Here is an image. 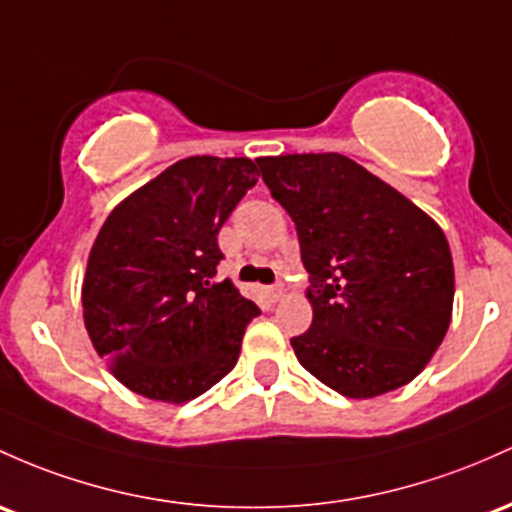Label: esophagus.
I'll return each mask as SVG.
<instances>
[{
	"mask_svg": "<svg viewBox=\"0 0 512 512\" xmlns=\"http://www.w3.org/2000/svg\"><path fill=\"white\" fill-rule=\"evenodd\" d=\"M269 296H272V301H279V299H284V296H286V286H284V284H277V286H272V289H269Z\"/></svg>",
	"mask_w": 512,
	"mask_h": 512,
	"instance_id": "34e87169",
	"label": "esophagus"
}]
</instances>
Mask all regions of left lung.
Returning <instances> with one entry per match:
<instances>
[{"instance_id":"left-lung-1","label":"left lung","mask_w":512,"mask_h":512,"mask_svg":"<svg viewBox=\"0 0 512 512\" xmlns=\"http://www.w3.org/2000/svg\"><path fill=\"white\" fill-rule=\"evenodd\" d=\"M296 223L313 323L291 340L306 372L347 398L406 386L445 340L454 265L442 228L340 153L257 157Z\"/></svg>"}]
</instances>
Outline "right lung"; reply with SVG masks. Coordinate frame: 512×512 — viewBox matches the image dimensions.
Instances as JSON below:
<instances>
[{"label":"right lung","instance_id":"right-lung-1","mask_svg":"<svg viewBox=\"0 0 512 512\" xmlns=\"http://www.w3.org/2000/svg\"><path fill=\"white\" fill-rule=\"evenodd\" d=\"M257 174L250 157H184L101 226L82 282L84 328L138 396L179 406L238 362L260 308L230 279L213 282L216 235Z\"/></svg>","mask_w":512,"mask_h":512}]
</instances>
